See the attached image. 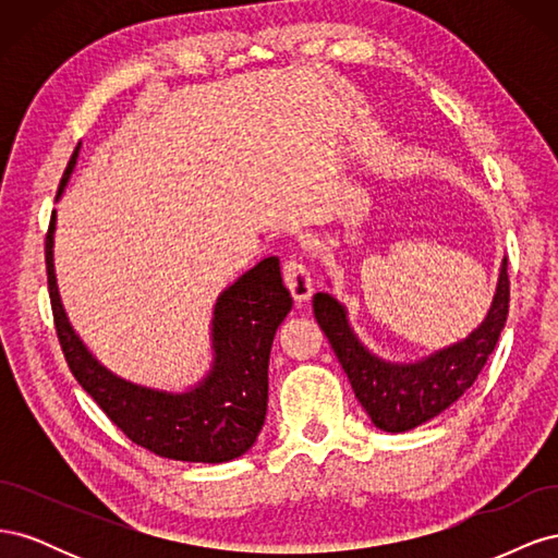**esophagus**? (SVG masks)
<instances>
[{
	"label": "esophagus",
	"instance_id": "34e87169",
	"mask_svg": "<svg viewBox=\"0 0 558 558\" xmlns=\"http://www.w3.org/2000/svg\"><path fill=\"white\" fill-rule=\"evenodd\" d=\"M283 279L286 286H289L293 298L298 302H305L312 295V275L305 265V260L298 256H289V260L283 263Z\"/></svg>",
	"mask_w": 558,
	"mask_h": 558
}]
</instances>
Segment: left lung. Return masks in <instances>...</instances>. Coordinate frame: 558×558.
I'll use <instances>...</instances> for the list:
<instances>
[{
  "label": "left lung",
  "instance_id": "left-lung-1",
  "mask_svg": "<svg viewBox=\"0 0 558 558\" xmlns=\"http://www.w3.org/2000/svg\"><path fill=\"white\" fill-rule=\"evenodd\" d=\"M510 310L508 260H502L494 305L484 324L463 342L430 353L416 363H388L369 353L347 320V310L328 293L314 295V316L326 332L353 393L373 424L386 433H404L445 412L475 384L486 365Z\"/></svg>",
  "mask_w": 558,
  "mask_h": 558
}]
</instances>
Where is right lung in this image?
<instances>
[{"mask_svg":"<svg viewBox=\"0 0 558 558\" xmlns=\"http://www.w3.org/2000/svg\"><path fill=\"white\" fill-rule=\"evenodd\" d=\"M78 148L62 174L58 197ZM56 197V199H58ZM56 211L46 232V275L56 332L72 375L134 445L162 459L226 463L256 442L267 414V365L275 332L293 307L279 258H265L234 281L214 307V365L185 393H167L116 377L99 365L70 326L53 269Z\"/></svg>","mask_w":558,"mask_h":558,"instance_id":"1","label":"right lung"}]
</instances>
